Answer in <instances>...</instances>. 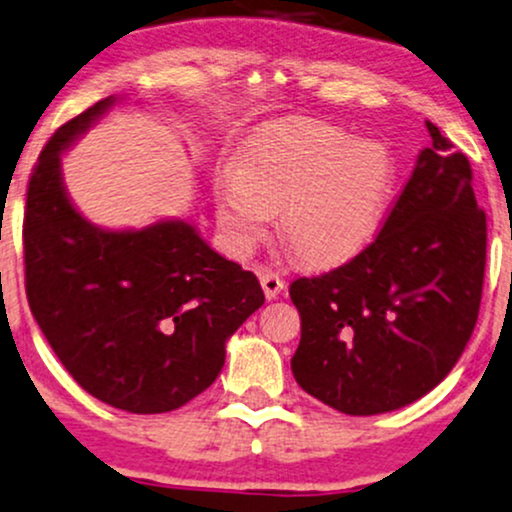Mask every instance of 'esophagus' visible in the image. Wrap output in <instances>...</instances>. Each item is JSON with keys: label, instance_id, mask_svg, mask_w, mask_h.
Returning <instances> with one entry per match:
<instances>
[{"label": "esophagus", "instance_id": "obj_1", "mask_svg": "<svg viewBox=\"0 0 512 512\" xmlns=\"http://www.w3.org/2000/svg\"><path fill=\"white\" fill-rule=\"evenodd\" d=\"M260 283H262L264 295H267V300H274V297L281 295V290L286 288V281H283V278L271 269L260 271Z\"/></svg>", "mask_w": 512, "mask_h": 512}]
</instances>
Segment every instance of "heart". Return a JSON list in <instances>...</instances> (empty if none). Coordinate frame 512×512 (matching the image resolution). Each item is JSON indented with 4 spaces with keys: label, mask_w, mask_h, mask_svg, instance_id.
<instances>
[{
    "label": "heart",
    "mask_w": 512,
    "mask_h": 512,
    "mask_svg": "<svg viewBox=\"0 0 512 512\" xmlns=\"http://www.w3.org/2000/svg\"><path fill=\"white\" fill-rule=\"evenodd\" d=\"M394 186V160L378 141L316 120H290L248 141L236 172L215 179L219 229L250 255L281 210V236L302 262L331 267L371 243Z\"/></svg>",
    "instance_id": "b5f03b06"
}]
</instances>
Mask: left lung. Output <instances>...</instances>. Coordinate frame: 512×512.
Listing matches in <instances>:
<instances>
[{
	"mask_svg": "<svg viewBox=\"0 0 512 512\" xmlns=\"http://www.w3.org/2000/svg\"><path fill=\"white\" fill-rule=\"evenodd\" d=\"M425 125L432 146L375 241L333 271L290 283L302 321L290 361L297 385L347 416L428 394L456 366L480 314L487 215L470 160Z\"/></svg>",
	"mask_w": 512,
	"mask_h": 512,
	"instance_id": "obj_1",
	"label": "left lung"
}]
</instances>
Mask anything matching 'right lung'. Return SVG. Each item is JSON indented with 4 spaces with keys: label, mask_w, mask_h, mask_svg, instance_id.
<instances>
[{
    "label": "right lung",
    "mask_w": 512,
    "mask_h": 512,
    "mask_svg": "<svg viewBox=\"0 0 512 512\" xmlns=\"http://www.w3.org/2000/svg\"><path fill=\"white\" fill-rule=\"evenodd\" d=\"M113 103L58 127L37 158L23 219L25 293L82 390L129 413H167L215 383L226 340L264 293L181 219L103 231L73 208L61 153Z\"/></svg>",
    "instance_id": "obj_1"
}]
</instances>
